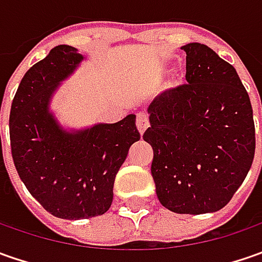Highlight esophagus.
<instances>
[{"label": "esophagus", "mask_w": 262, "mask_h": 262, "mask_svg": "<svg viewBox=\"0 0 262 262\" xmlns=\"http://www.w3.org/2000/svg\"><path fill=\"white\" fill-rule=\"evenodd\" d=\"M136 124L137 128H138V131H140V134H143L147 129V126H148V115L144 114V112H138V114H137Z\"/></svg>", "instance_id": "obj_1"}]
</instances>
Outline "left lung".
I'll list each match as a JSON object with an SVG mask.
<instances>
[{"label": "left lung", "mask_w": 262, "mask_h": 262, "mask_svg": "<svg viewBox=\"0 0 262 262\" xmlns=\"http://www.w3.org/2000/svg\"><path fill=\"white\" fill-rule=\"evenodd\" d=\"M186 84L148 106L144 141L160 204L179 214L213 213L242 185L255 155V125L236 70L203 43L182 46Z\"/></svg>", "instance_id": "obj_1"}]
</instances>
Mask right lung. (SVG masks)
<instances>
[{"label":"right lung","mask_w":262,"mask_h":262,"mask_svg":"<svg viewBox=\"0 0 262 262\" xmlns=\"http://www.w3.org/2000/svg\"><path fill=\"white\" fill-rule=\"evenodd\" d=\"M83 59L73 46H55L21 78L10 111L17 173L46 211L67 220L90 219L109 210L116 173L129 147L140 140L133 114L115 124L77 131L58 124L49 102Z\"/></svg>","instance_id":"1"}]
</instances>
